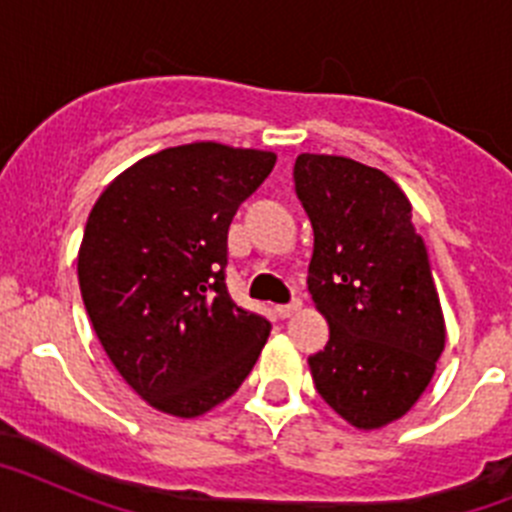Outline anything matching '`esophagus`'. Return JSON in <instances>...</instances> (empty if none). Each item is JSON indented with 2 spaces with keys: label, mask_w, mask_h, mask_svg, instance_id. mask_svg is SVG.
<instances>
[{
  "label": "esophagus",
  "mask_w": 512,
  "mask_h": 512,
  "mask_svg": "<svg viewBox=\"0 0 512 512\" xmlns=\"http://www.w3.org/2000/svg\"><path fill=\"white\" fill-rule=\"evenodd\" d=\"M300 310H302V302L295 300V302H289V305H279L277 307V315H279V318L287 320V318H295V315Z\"/></svg>",
  "instance_id": "34e87169"
}]
</instances>
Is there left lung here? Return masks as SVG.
Returning a JSON list of instances; mask_svg holds the SVG:
<instances>
[{"label":"left lung","instance_id":"left-lung-1","mask_svg":"<svg viewBox=\"0 0 512 512\" xmlns=\"http://www.w3.org/2000/svg\"><path fill=\"white\" fill-rule=\"evenodd\" d=\"M295 189L315 233L307 284L330 328L312 382L346 423L377 431L410 413L446 346L428 248L384 171L300 153Z\"/></svg>","mask_w":512,"mask_h":512}]
</instances>
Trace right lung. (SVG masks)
<instances>
[{
  "mask_svg": "<svg viewBox=\"0 0 512 512\" xmlns=\"http://www.w3.org/2000/svg\"><path fill=\"white\" fill-rule=\"evenodd\" d=\"M274 164L271 151L194 140L135 161L89 212L81 300L112 366L158 413H210L269 338V320L230 300L225 264L230 220Z\"/></svg>",
  "mask_w": 512,
  "mask_h": 512,
  "instance_id": "1",
  "label": "right lung"
}]
</instances>
